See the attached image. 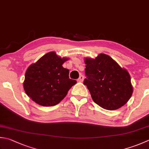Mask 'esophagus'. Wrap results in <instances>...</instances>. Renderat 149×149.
<instances>
[{"mask_svg":"<svg viewBox=\"0 0 149 149\" xmlns=\"http://www.w3.org/2000/svg\"><path fill=\"white\" fill-rule=\"evenodd\" d=\"M83 80H84V76H83V75H80L79 78L78 79H77V81H78V82H79V83H82L83 81Z\"/></svg>","mask_w":149,"mask_h":149,"instance_id":"1","label":"esophagus"}]
</instances>
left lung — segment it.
<instances>
[{"instance_id":"1","label":"left lung","mask_w":149,"mask_h":149,"mask_svg":"<svg viewBox=\"0 0 149 149\" xmlns=\"http://www.w3.org/2000/svg\"><path fill=\"white\" fill-rule=\"evenodd\" d=\"M84 84L96 104L104 109L117 110L132 96L133 87L129 73L109 55L99 54L95 59L84 58Z\"/></svg>"}]
</instances>
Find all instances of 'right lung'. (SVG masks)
<instances>
[{"label": "right lung", "instance_id": "obj_1", "mask_svg": "<svg viewBox=\"0 0 149 149\" xmlns=\"http://www.w3.org/2000/svg\"><path fill=\"white\" fill-rule=\"evenodd\" d=\"M68 59L50 52L29 66L23 87L32 101L43 107H52L65 97L68 90L77 83L69 79V70L62 66Z\"/></svg>", "mask_w": 149, "mask_h": 149}]
</instances>
